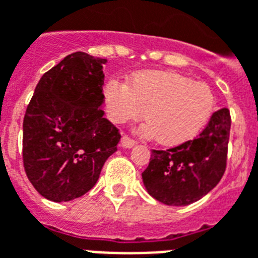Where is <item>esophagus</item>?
Returning a JSON list of instances; mask_svg holds the SVG:
<instances>
[{
  "label": "esophagus",
  "mask_w": 258,
  "mask_h": 258,
  "mask_svg": "<svg viewBox=\"0 0 258 258\" xmlns=\"http://www.w3.org/2000/svg\"><path fill=\"white\" fill-rule=\"evenodd\" d=\"M120 144H121V146H123V148L131 149L133 146H135V144H137V142H135L134 139L128 138L127 135H124L123 138H121V141H120Z\"/></svg>",
  "instance_id": "esophagus-1"
}]
</instances>
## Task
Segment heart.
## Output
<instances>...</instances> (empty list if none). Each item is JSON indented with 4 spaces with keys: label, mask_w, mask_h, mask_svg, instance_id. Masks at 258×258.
Listing matches in <instances>:
<instances>
[{
    "label": "heart",
    "mask_w": 258,
    "mask_h": 258,
    "mask_svg": "<svg viewBox=\"0 0 258 258\" xmlns=\"http://www.w3.org/2000/svg\"><path fill=\"white\" fill-rule=\"evenodd\" d=\"M106 114L124 123L144 114V134L164 146H177L196 138L215 110V95L205 83L187 76L142 71L127 83L110 79L102 90Z\"/></svg>",
    "instance_id": "1"
}]
</instances>
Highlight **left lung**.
<instances>
[{"label":"left lung","mask_w":258,"mask_h":258,"mask_svg":"<svg viewBox=\"0 0 258 258\" xmlns=\"http://www.w3.org/2000/svg\"><path fill=\"white\" fill-rule=\"evenodd\" d=\"M231 117L227 108L211 116L197 138L168 150H152L142 173L146 191L171 207H186L216 187L226 171Z\"/></svg>","instance_id":"1"}]
</instances>
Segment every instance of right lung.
I'll list each match as a JSON object with an SVG mask.
<instances>
[{
    "label": "right lung",
    "mask_w": 258,
    "mask_h": 258,
    "mask_svg": "<svg viewBox=\"0 0 258 258\" xmlns=\"http://www.w3.org/2000/svg\"><path fill=\"white\" fill-rule=\"evenodd\" d=\"M76 51L43 74L23 120V163L42 197L72 201L94 187L117 150L119 130L104 117V64Z\"/></svg>",
    "instance_id": "obj_1"
}]
</instances>
